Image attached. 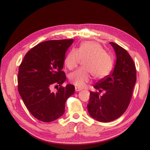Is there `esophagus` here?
<instances>
[{"label":"esophagus","mask_w":150,"mask_h":150,"mask_svg":"<svg viewBox=\"0 0 150 150\" xmlns=\"http://www.w3.org/2000/svg\"><path fill=\"white\" fill-rule=\"evenodd\" d=\"M75 90L76 91V92H79V91L82 90V89L80 88H78V87H76L75 88Z\"/></svg>","instance_id":"34e87169"}]
</instances>
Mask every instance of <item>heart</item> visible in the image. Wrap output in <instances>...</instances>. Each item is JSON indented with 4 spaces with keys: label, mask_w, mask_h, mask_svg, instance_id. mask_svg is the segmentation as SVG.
Here are the masks:
<instances>
[{
    "label": "heart",
    "mask_w": 150,
    "mask_h": 150,
    "mask_svg": "<svg viewBox=\"0 0 150 150\" xmlns=\"http://www.w3.org/2000/svg\"><path fill=\"white\" fill-rule=\"evenodd\" d=\"M81 59L85 67L79 68L69 75V79L75 86L83 88L90 81L91 74L95 78L102 79L110 74L113 67L112 58L98 44L86 41L76 50L72 49L65 58V65L69 69L76 68Z\"/></svg>",
    "instance_id": "1"
}]
</instances>
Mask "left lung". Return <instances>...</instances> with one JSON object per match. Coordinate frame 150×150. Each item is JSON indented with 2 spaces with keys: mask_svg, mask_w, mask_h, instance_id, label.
Returning a JSON list of instances; mask_svg holds the SVG:
<instances>
[{
  "mask_svg": "<svg viewBox=\"0 0 150 150\" xmlns=\"http://www.w3.org/2000/svg\"><path fill=\"white\" fill-rule=\"evenodd\" d=\"M113 47L116 55L113 72L93 86L98 92H90L88 111L98 122H109L120 117L129 106L136 82V69L129 53L115 42ZM104 89L105 93L99 96Z\"/></svg>",
  "mask_w": 150,
  "mask_h": 150,
  "instance_id": "8db88e82",
  "label": "left lung"
}]
</instances>
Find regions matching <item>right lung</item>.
<instances>
[{"mask_svg":"<svg viewBox=\"0 0 150 150\" xmlns=\"http://www.w3.org/2000/svg\"><path fill=\"white\" fill-rule=\"evenodd\" d=\"M74 40H50L38 44L25 54L19 67L18 89L28 110L35 118L51 122L62 116L67 98L75 87H63L65 54ZM60 86L56 93L50 89Z\"/></svg>","mask_w":150,"mask_h":150,"instance_id":"add662e5","label":"right lung"}]
</instances>
